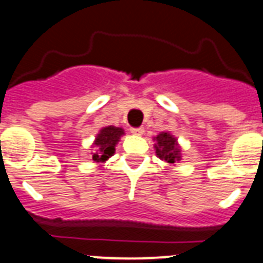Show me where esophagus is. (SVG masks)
Instances as JSON below:
<instances>
[{
	"label": "esophagus",
	"instance_id": "obj_1",
	"mask_svg": "<svg viewBox=\"0 0 263 263\" xmlns=\"http://www.w3.org/2000/svg\"><path fill=\"white\" fill-rule=\"evenodd\" d=\"M131 132L134 135H143L144 134V128H143V127H136V128H131Z\"/></svg>",
	"mask_w": 263,
	"mask_h": 263
}]
</instances>
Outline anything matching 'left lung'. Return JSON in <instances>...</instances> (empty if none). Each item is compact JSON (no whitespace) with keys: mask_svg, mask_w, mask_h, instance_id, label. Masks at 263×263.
Segmentation results:
<instances>
[{"mask_svg":"<svg viewBox=\"0 0 263 263\" xmlns=\"http://www.w3.org/2000/svg\"><path fill=\"white\" fill-rule=\"evenodd\" d=\"M157 144H155L156 155L161 160L166 161L167 164H174L181 160V151L177 146V140L167 132H161L157 137Z\"/></svg>","mask_w":263,"mask_h":263,"instance_id":"8db88e82","label":"left lung"}]
</instances>
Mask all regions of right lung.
<instances>
[{
    "label": "right lung",
    "mask_w": 263,
    "mask_h": 263,
    "mask_svg": "<svg viewBox=\"0 0 263 263\" xmlns=\"http://www.w3.org/2000/svg\"><path fill=\"white\" fill-rule=\"evenodd\" d=\"M123 134L124 132L122 128L114 126H108L101 129L96 139V143H94L96 153H93V160L96 162H103L110 156L114 155L115 145Z\"/></svg>",
    "instance_id": "add662e5"
}]
</instances>
